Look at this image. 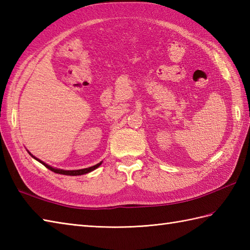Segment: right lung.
<instances>
[{
	"mask_svg": "<svg viewBox=\"0 0 250 250\" xmlns=\"http://www.w3.org/2000/svg\"><path fill=\"white\" fill-rule=\"evenodd\" d=\"M29 152V151H28ZM30 155H31V157L32 158H34L36 161H39L40 163H42L43 164V166H45L47 168H49L50 171H52V172H55V173H57V174H62V175H70V176H77V175H83V174H87V173H90V172H92V171H94L95 168H98L101 164H102V162L103 161H101L100 163H98V164H95V166H93V167H87V168H82V169H61V168H57V167H51V166H48V164L47 163H45L44 161H42V160H40V159H37L36 157H34L33 155H32L31 152H29Z\"/></svg>",
	"mask_w": 250,
	"mask_h": 250,
	"instance_id": "1",
	"label": "right lung"
}]
</instances>
